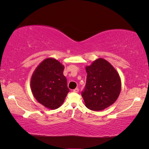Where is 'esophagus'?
I'll use <instances>...</instances> for the list:
<instances>
[{"label": "esophagus", "mask_w": 149, "mask_h": 149, "mask_svg": "<svg viewBox=\"0 0 149 149\" xmlns=\"http://www.w3.org/2000/svg\"><path fill=\"white\" fill-rule=\"evenodd\" d=\"M74 92L79 93V89H78V88H75V89H74Z\"/></svg>", "instance_id": "esophagus-1"}]
</instances>
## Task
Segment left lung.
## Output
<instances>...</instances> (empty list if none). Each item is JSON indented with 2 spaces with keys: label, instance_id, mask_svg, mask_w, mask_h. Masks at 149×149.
<instances>
[{
  "label": "left lung",
  "instance_id": "left-lung-1",
  "mask_svg": "<svg viewBox=\"0 0 149 149\" xmlns=\"http://www.w3.org/2000/svg\"><path fill=\"white\" fill-rule=\"evenodd\" d=\"M86 84L81 96L87 108L99 111L112 105L121 91V80L116 70L107 60L99 58L86 67Z\"/></svg>",
  "mask_w": 149,
  "mask_h": 149
}]
</instances>
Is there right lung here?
<instances>
[{
  "label": "right lung",
  "mask_w": 149,
  "mask_h": 149,
  "mask_svg": "<svg viewBox=\"0 0 149 149\" xmlns=\"http://www.w3.org/2000/svg\"><path fill=\"white\" fill-rule=\"evenodd\" d=\"M64 69L57 60L47 58L39 65L31 77L33 95L39 103L50 109L59 108L70 91L63 74Z\"/></svg>",
  "instance_id": "right-lung-1"
}]
</instances>
